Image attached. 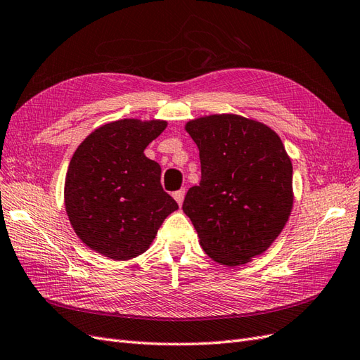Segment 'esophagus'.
Returning a JSON list of instances; mask_svg holds the SVG:
<instances>
[{
  "instance_id": "esophagus-1",
  "label": "esophagus",
  "mask_w": 360,
  "mask_h": 360,
  "mask_svg": "<svg viewBox=\"0 0 360 360\" xmlns=\"http://www.w3.org/2000/svg\"><path fill=\"white\" fill-rule=\"evenodd\" d=\"M184 196H186V188H181V190H178V191H174V193H173V198H174V200L178 202L179 205H182Z\"/></svg>"
}]
</instances>
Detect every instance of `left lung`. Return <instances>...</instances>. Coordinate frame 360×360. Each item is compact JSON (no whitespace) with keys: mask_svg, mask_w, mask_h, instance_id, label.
I'll use <instances>...</instances> for the list:
<instances>
[{"mask_svg":"<svg viewBox=\"0 0 360 360\" xmlns=\"http://www.w3.org/2000/svg\"><path fill=\"white\" fill-rule=\"evenodd\" d=\"M199 149L200 182L182 210L210 259L240 266L280 236L293 207L292 162L269 126L236 114L190 120Z\"/></svg>","mask_w":360,"mask_h":360,"instance_id":"1","label":"left lung"}]
</instances>
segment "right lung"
Returning <instances> with one entry per match:
<instances>
[{"label":"right lung","mask_w":360,"mask_h":360,"mask_svg":"<svg viewBox=\"0 0 360 360\" xmlns=\"http://www.w3.org/2000/svg\"><path fill=\"white\" fill-rule=\"evenodd\" d=\"M164 120L124 118L91 132L70 161L65 210L89 250L117 262L149 250L178 204L161 187V167L144 155Z\"/></svg>","instance_id":"right-lung-1"}]
</instances>
